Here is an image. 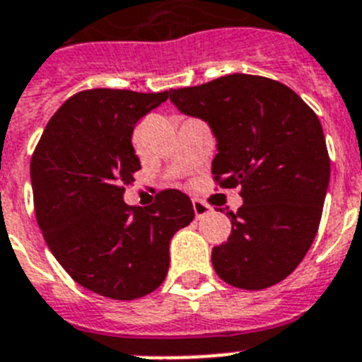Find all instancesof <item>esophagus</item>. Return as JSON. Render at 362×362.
Wrapping results in <instances>:
<instances>
[{"label": "esophagus", "instance_id": "obj_1", "mask_svg": "<svg viewBox=\"0 0 362 362\" xmlns=\"http://www.w3.org/2000/svg\"><path fill=\"white\" fill-rule=\"evenodd\" d=\"M193 210H195V216H197V218H204V216L212 212L210 204H206L204 201H199V199H193Z\"/></svg>", "mask_w": 362, "mask_h": 362}]
</instances>
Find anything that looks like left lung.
I'll list each match as a JSON object with an SVG mask.
<instances>
[{
  "instance_id": "obj_1",
  "label": "left lung",
  "mask_w": 362,
  "mask_h": 362,
  "mask_svg": "<svg viewBox=\"0 0 362 362\" xmlns=\"http://www.w3.org/2000/svg\"><path fill=\"white\" fill-rule=\"evenodd\" d=\"M184 115L209 122L218 141L212 178L240 186L231 235L212 250L216 274L259 291L286 280L312 246L331 176L323 127L314 110L278 81L220 76L170 90Z\"/></svg>"
}]
</instances>
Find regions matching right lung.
I'll list each match as a JSON object with an SVG mask.
<instances>
[{
	"label": "right lung",
	"mask_w": 362,
	"mask_h": 362,
	"mask_svg": "<svg viewBox=\"0 0 362 362\" xmlns=\"http://www.w3.org/2000/svg\"><path fill=\"white\" fill-rule=\"evenodd\" d=\"M169 92L93 88L71 95L50 118L31 156L37 223L65 272L90 291L141 298L163 284L169 242L195 218L192 199L163 189L153 204L124 203L141 161L136 122Z\"/></svg>",
	"instance_id": "add662e5"
}]
</instances>
